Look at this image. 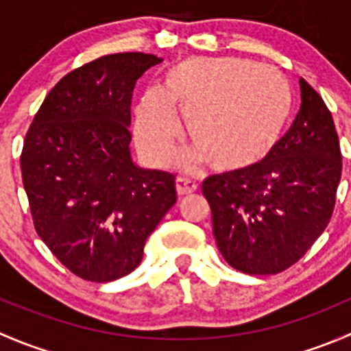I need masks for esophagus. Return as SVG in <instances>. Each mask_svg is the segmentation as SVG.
<instances>
[{
	"instance_id": "34e87169",
	"label": "esophagus",
	"mask_w": 351,
	"mask_h": 351,
	"mask_svg": "<svg viewBox=\"0 0 351 351\" xmlns=\"http://www.w3.org/2000/svg\"><path fill=\"white\" fill-rule=\"evenodd\" d=\"M197 190V183L192 182V180L189 178H176V192H178V195L185 197V195H190V193H193Z\"/></svg>"
}]
</instances>
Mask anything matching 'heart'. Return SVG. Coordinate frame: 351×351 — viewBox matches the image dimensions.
<instances>
[{
  "label": "heart",
  "mask_w": 351,
  "mask_h": 351,
  "mask_svg": "<svg viewBox=\"0 0 351 351\" xmlns=\"http://www.w3.org/2000/svg\"><path fill=\"white\" fill-rule=\"evenodd\" d=\"M293 108L289 80L271 66L236 58H186L165 71L136 107L137 146L153 165L168 161L178 137V110L195 147L185 162L208 159L219 171L260 165L277 147Z\"/></svg>",
  "instance_id": "1"
}]
</instances>
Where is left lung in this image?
<instances>
[{
  "label": "left lung",
  "mask_w": 351,
  "mask_h": 351,
  "mask_svg": "<svg viewBox=\"0 0 351 351\" xmlns=\"http://www.w3.org/2000/svg\"><path fill=\"white\" fill-rule=\"evenodd\" d=\"M300 110L265 161L241 173L208 176L202 192L224 260L250 275L292 267L323 234L341 178L335 122L300 77Z\"/></svg>",
  "instance_id": "left-lung-1"
}]
</instances>
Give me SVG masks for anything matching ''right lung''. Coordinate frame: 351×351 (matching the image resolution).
<instances>
[{
  "mask_svg": "<svg viewBox=\"0 0 351 351\" xmlns=\"http://www.w3.org/2000/svg\"><path fill=\"white\" fill-rule=\"evenodd\" d=\"M162 59L110 54L66 74L45 97L20 158L34 226L54 256L90 282L139 267L144 244L175 205V176L130 153L136 81Z\"/></svg>",
  "mask_w": 351,
  "mask_h": 351,
  "instance_id": "add662e5",
  "label": "right lung"
}]
</instances>
